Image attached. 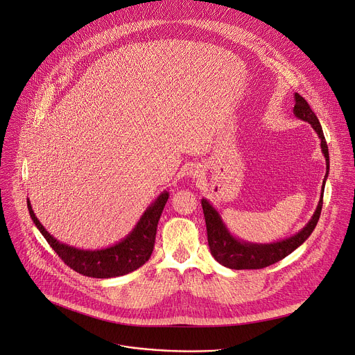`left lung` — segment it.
<instances>
[{
    "instance_id": "8db88e82",
    "label": "left lung",
    "mask_w": 355,
    "mask_h": 355,
    "mask_svg": "<svg viewBox=\"0 0 355 355\" xmlns=\"http://www.w3.org/2000/svg\"><path fill=\"white\" fill-rule=\"evenodd\" d=\"M294 101L295 105L293 108L294 115L301 121H305L311 124L313 131L318 134V138L320 139V149L323 153V157L326 160V174L322 182L320 196L318 206L309 218V221L295 234L290 235L287 239L273 241V243H251L241 240L228 230L227 224L221 218L218 210L207 200L206 198H202V207L205 213V221H206V230H207V243L210 252L213 258L223 266L228 269H262L266 266H270L287 255H290L293 251H295L300 245H302L309 235L312 234L313 228L318 224L322 205H323V192H324V184L329 175V150L324 141V135L322 131V127L319 124L318 116L311 110L306 100L300 96L298 93H294Z\"/></svg>"
}]
</instances>
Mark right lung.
I'll return each mask as SVG.
<instances>
[{"label":"right lung","mask_w":355,"mask_h":355,"mask_svg":"<svg viewBox=\"0 0 355 355\" xmlns=\"http://www.w3.org/2000/svg\"><path fill=\"white\" fill-rule=\"evenodd\" d=\"M168 196V191L164 189L146 207L135 227L121 241L100 250H83L58 241L36 217L29 199L28 209L35 225L64 263L83 276L110 279L128 275L149 261L155 247L157 224Z\"/></svg>","instance_id":"obj_1"}]
</instances>
